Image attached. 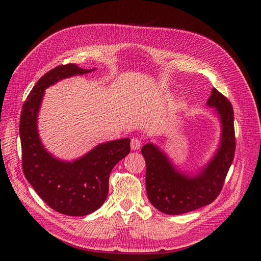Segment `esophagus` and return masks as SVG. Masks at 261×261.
Returning a JSON list of instances; mask_svg holds the SVG:
<instances>
[{"label":"esophagus","instance_id":"34e87169","mask_svg":"<svg viewBox=\"0 0 261 261\" xmlns=\"http://www.w3.org/2000/svg\"><path fill=\"white\" fill-rule=\"evenodd\" d=\"M141 146V141L138 138H132L130 140V148L133 150H138Z\"/></svg>","mask_w":261,"mask_h":261}]
</instances>
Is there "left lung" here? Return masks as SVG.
I'll return each mask as SVG.
<instances>
[{
  "label": "left lung",
  "instance_id": "left-lung-1",
  "mask_svg": "<svg viewBox=\"0 0 261 261\" xmlns=\"http://www.w3.org/2000/svg\"><path fill=\"white\" fill-rule=\"evenodd\" d=\"M207 105L216 108L222 124V135L215 156L197 175L189 176L177 171L153 144L141 148L146 161L148 199L153 207L167 215H183L216 200L233 162L236 143L231 102L213 88Z\"/></svg>",
  "mask_w": 261,
  "mask_h": 261
}]
</instances>
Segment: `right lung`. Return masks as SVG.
I'll return each instance as SVG.
<instances>
[{
	"label": "right lung",
	"mask_w": 261,
	"mask_h": 261,
	"mask_svg": "<svg viewBox=\"0 0 261 261\" xmlns=\"http://www.w3.org/2000/svg\"><path fill=\"white\" fill-rule=\"evenodd\" d=\"M92 70L75 64L57 66L38 81L21 109L23 174L49 207L66 216H87L99 209L109 193L110 173L130 151V139L123 138L98 145L80 159L66 162L55 159L41 144L37 120L44 89L63 78Z\"/></svg>",
	"instance_id": "right-lung-1"
}]
</instances>
